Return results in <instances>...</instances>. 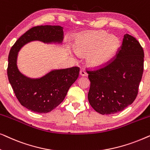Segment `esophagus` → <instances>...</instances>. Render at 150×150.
Returning <instances> with one entry per match:
<instances>
[{
  "label": "esophagus",
  "instance_id": "34e87169",
  "mask_svg": "<svg viewBox=\"0 0 150 150\" xmlns=\"http://www.w3.org/2000/svg\"><path fill=\"white\" fill-rule=\"evenodd\" d=\"M80 75L82 76H86L87 75V74L84 69H81V70L80 71Z\"/></svg>",
  "mask_w": 150,
  "mask_h": 150
}]
</instances>
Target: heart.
I'll return each instance as SVG.
<instances>
[{
  "instance_id": "obj_1",
  "label": "heart",
  "mask_w": 150,
  "mask_h": 150,
  "mask_svg": "<svg viewBox=\"0 0 150 150\" xmlns=\"http://www.w3.org/2000/svg\"><path fill=\"white\" fill-rule=\"evenodd\" d=\"M120 41L116 37L109 36L105 32H92L84 34L78 39L76 50L81 54L92 52L87 58L91 67L105 65L112 59L120 48Z\"/></svg>"
}]
</instances>
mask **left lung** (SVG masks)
I'll use <instances>...</instances> for the list:
<instances>
[{"label": "left lung", "instance_id": "8db88e82", "mask_svg": "<svg viewBox=\"0 0 150 150\" xmlns=\"http://www.w3.org/2000/svg\"><path fill=\"white\" fill-rule=\"evenodd\" d=\"M144 52L139 42L125 34L110 61L97 69H87L91 85L90 105L102 115L122 111L136 99L142 79Z\"/></svg>", "mask_w": 150, "mask_h": 150}]
</instances>
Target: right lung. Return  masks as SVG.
<instances>
[{
    "label": "right lung",
    "mask_w": 150,
    "mask_h": 150,
    "mask_svg": "<svg viewBox=\"0 0 150 150\" xmlns=\"http://www.w3.org/2000/svg\"><path fill=\"white\" fill-rule=\"evenodd\" d=\"M63 30L60 26H37L27 30L16 41L8 57L7 76L14 93L24 107L38 113H47L63 101L71 85L79 76L80 68L72 67L53 70L38 79H30L18 71V52L26 43L61 42Z\"/></svg>",
    "instance_id": "obj_1"
}]
</instances>
